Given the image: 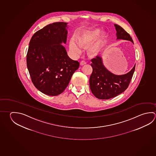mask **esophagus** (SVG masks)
<instances>
[{
  "mask_svg": "<svg viewBox=\"0 0 156 156\" xmlns=\"http://www.w3.org/2000/svg\"><path fill=\"white\" fill-rule=\"evenodd\" d=\"M87 63L86 62V61H85L84 60H82L80 61V65H84Z\"/></svg>",
  "mask_w": 156,
  "mask_h": 156,
  "instance_id": "obj_1",
  "label": "esophagus"
}]
</instances>
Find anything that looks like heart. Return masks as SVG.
Instances as JSON below:
<instances>
[{
	"label": "heart",
	"mask_w": 156,
	"mask_h": 156,
	"mask_svg": "<svg viewBox=\"0 0 156 156\" xmlns=\"http://www.w3.org/2000/svg\"><path fill=\"white\" fill-rule=\"evenodd\" d=\"M100 32V29L95 28L78 34L76 37L77 42L74 39H71L69 41V48L72 53L75 55H79L82 52V47L90 45L87 49L88 53L92 56L98 54L102 48L105 38V34L101 33L99 35Z\"/></svg>",
	"instance_id": "obj_1"
}]
</instances>
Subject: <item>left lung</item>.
<instances>
[{"label": "left lung", "mask_w": 156, "mask_h": 156, "mask_svg": "<svg viewBox=\"0 0 156 156\" xmlns=\"http://www.w3.org/2000/svg\"><path fill=\"white\" fill-rule=\"evenodd\" d=\"M115 27L117 31V39L129 41L134 43L129 34L123 28L116 24ZM91 61L93 72L90 76L89 84L90 90L96 98L108 100L119 95L128 88L134 74L135 65L128 73L116 75L105 67L100 56H97Z\"/></svg>", "instance_id": "1"}]
</instances>
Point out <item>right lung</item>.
Wrapping results in <instances>:
<instances>
[{"label":"right lung","instance_id":"obj_1","mask_svg":"<svg viewBox=\"0 0 156 156\" xmlns=\"http://www.w3.org/2000/svg\"><path fill=\"white\" fill-rule=\"evenodd\" d=\"M67 23L47 25L31 38L27 54V66L32 82L41 93L57 96L68 86L79 68L77 61L69 58L65 48Z\"/></svg>","mask_w":156,"mask_h":156}]
</instances>
